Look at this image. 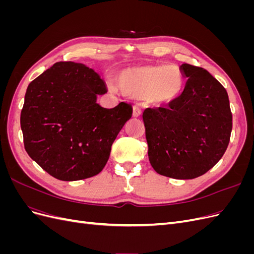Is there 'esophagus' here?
I'll list each match as a JSON object with an SVG mask.
<instances>
[{"mask_svg":"<svg viewBox=\"0 0 254 254\" xmlns=\"http://www.w3.org/2000/svg\"><path fill=\"white\" fill-rule=\"evenodd\" d=\"M133 117L134 118H139L140 115L142 114V110L139 106H133Z\"/></svg>","mask_w":254,"mask_h":254,"instance_id":"34e87169","label":"esophagus"}]
</instances>
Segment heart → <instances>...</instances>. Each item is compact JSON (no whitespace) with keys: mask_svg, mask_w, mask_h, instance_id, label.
<instances>
[{"mask_svg":"<svg viewBox=\"0 0 254 254\" xmlns=\"http://www.w3.org/2000/svg\"><path fill=\"white\" fill-rule=\"evenodd\" d=\"M186 82V75L177 65L133 66L117 76L118 88L123 94L142 98L152 106L174 102L182 93Z\"/></svg>","mask_w":254,"mask_h":254,"instance_id":"heart-1","label":"heart"}]
</instances>
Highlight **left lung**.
<instances>
[{"mask_svg":"<svg viewBox=\"0 0 254 254\" xmlns=\"http://www.w3.org/2000/svg\"><path fill=\"white\" fill-rule=\"evenodd\" d=\"M188 77L181 95L166 107L143 112L150 164L174 179H194L224 156L232 113L222 84L202 67L183 64Z\"/></svg>","mask_w":254,"mask_h":254,"instance_id":"1","label":"left lung"}]
</instances>
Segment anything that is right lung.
<instances>
[{
    "mask_svg": "<svg viewBox=\"0 0 254 254\" xmlns=\"http://www.w3.org/2000/svg\"><path fill=\"white\" fill-rule=\"evenodd\" d=\"M107 93L92 68L60 61L28 84L21 111L23 142L28 156L54 178L76 181L102 172L111 146L132 107L112 109L96 103Z\"/></svg>",
    "mask_w": 254,
    "mask_h": 254,
    "instance_id": "add662e5",
    "label": "right lung"
}]
</instances>
